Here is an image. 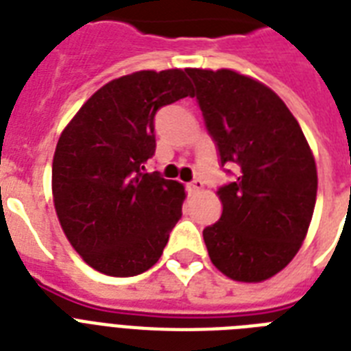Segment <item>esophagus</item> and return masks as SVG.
Wrapping results in <instances>:
<instances>
[{"instance_id":"34e87169","label":"esophagus","mask_w":351,"mask_h":351,"mask_svg":"<svg viewBox=\"0 0 351 351\" xmlns=\"http://www.w3.org/2000/svg\"><path fill=\"white\" fill-rule=\"evenodd\" d=\"M187 189H189V193H200L204 189V182L200 178H195L193 182H189Z\"/></svg>"}]
</instances>
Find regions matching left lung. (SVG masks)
<instances>
[{
  "label": "left lung",
  "instance_id": "8db88e82",
  "mask_svg": "<svg viewBox=\"0 0 351 351\" xmlns=\"http://www.w3.org/2000/svg\"><path fill=\"white\" fill-rule=\"evenodd\" d=\"M198 107L234 182L219 187L222 217L204 230L209 258L226 277L262 282L302 245L317 198L315 158L299 121L261 82L230 69H186Z\"/></svg>",
  "mask_w": 351,
  "mask_h": 351
}]
</instances>
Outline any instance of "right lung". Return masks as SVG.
I'll list each match as a JSON object with an SVG mask.
<instances>
[{
    "label": "right lung",
    "mask_w": 351,
    "mask_h": 351,
    "mask_svg": "<svg viewBox=\"0 0 351 351\" xmlns=\"http://www.w3.org/2000/svg\"><path fill=\"white\" fill-rule=\"evenodd\" d=\"M191 95L182 69L127 74L96 90L63 129L52 160L54 208L96 271L134 277L162 256L186 191L143 164L156 149V111Z\"/></svg>",
    "instance_id": "add662e5"
}]
</instances>
